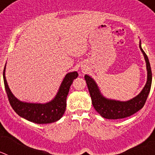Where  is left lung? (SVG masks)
<instances>
[{
  "mask_svg": "<svg viewBox=\"0 0 155 155\" xmlns=\"http://www.w3.org/2000/svg\"><path fill=\"white\" fill-rule=\"evenodd\" d=\"M140 49L143 53L145 61H146L147 79L143 90L140 91L139 94L133 98L132 99L126 101V102H121V101L106 98L102 94L94 79L87 74H85L84 76L87 88H88L90 95H91L93 106H94V109L103 118L109 119V120L124 119L132 116L133 114L136 113L137 112H138L140 109H141L143 107L149 92H150V87H151L152 73H151L148 57L141 48L140 41Z\"/></svg>",
  "mask_w": 155,
  "mask_h": 155,
  "instance_id": "obj_1",
  "label": "left lung"
}]
</instances>
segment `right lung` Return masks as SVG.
<instances>
[{
	"label": "right lung",
	"instance_id": "right-lung-1",
	"mask_svg": "<svg viewBox=\"0 0 155 155\" xmlns=\"http://www.w3.org/2000/svg\"><path fill=\"white\" fill-rule=\"evenodd\" d=\"M5 68L6 64L3 72L5 90L12 109L18 116L37 124H51L62 117L67 106L66 100L70 87L73 83V81L78 76L77 71L66 74L55 98L47 103L41 104L21 102L12 94L5 78Z\"/></svg>",
	"mask_w": 155,
	"mask_h": 155
}]
</instances>
